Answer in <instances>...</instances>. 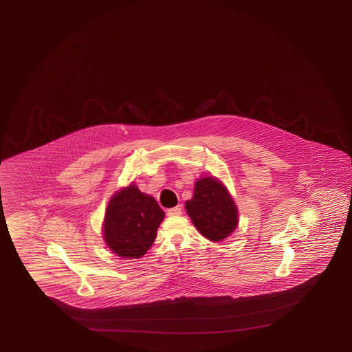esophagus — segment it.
I'll use <instances>...</instances> for the list:
<instances>
[{
  "instance_id": "34e87169",
  "label": "esophagus",
  "mask_w": 352,
  "mask_h": 352,
  "mask_svg": "<svg viewBox=\"0 0 352 352\" xmlns=\"http://www.w3.org/2000/svg\"><path fill=\"white\" fill-rule=\"evenodd\" d=\"M181 214H182L181 205H177V206H175V208L167 210V215H168V217H176V215H181Z\"/></svg>"
}]
</instances>
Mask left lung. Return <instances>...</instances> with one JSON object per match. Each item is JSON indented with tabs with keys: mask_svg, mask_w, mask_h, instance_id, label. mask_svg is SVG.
Returning a JSON list of instances; mask_svg holds the SVG:
<instances>
[{
	"mask_svg": "<svg viewBox=\"0 0 352 352\" xmlns=\"http://www.w3.org/2000/svg\"><path fill=\"white\" fill-rule=\"evenodd\" d=\"M196 229L211 241H220L238 225V210L232 196L217 179L196 181L194 196L185 204Z\"/></svg>",
	"mask_w": 352,
	"mask_h": 352,
	"instance_id": "obj_1",
	"label": "left lung"
}]
</instances>
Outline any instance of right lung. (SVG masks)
<instances>
[{
	"mask_svg": "<svg viewBox=\"0 0 352 352\" xmlns=\"http://www.w3.org/2000/svg\"><path fill=\"white\" fill-rule=\"evenodd\" d=\"M165 217L157 201L142 194L135 185L114 195L107 208L104 239L108 248L122 258H141L152 247Z\"/></svg>",
	"mask_w": 352,
	"mask_h": 352,
	"instance_id": "obj_1",
	"label": "right lung"
}]
</instances>
